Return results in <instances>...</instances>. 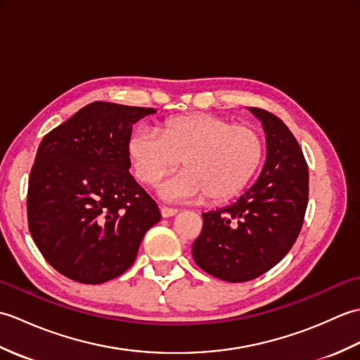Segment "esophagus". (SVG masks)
Instances as JSON below:
<instances>
[{"instance_id":"1","label":"esophagus","mask_w":360,"mask_h":360,"mask_svg":"<svg viewBox=\"0 0 360 360\" xmlns=\"http://www.w3.org/2000/svg\"><path fill=\"white\" fill-rule=\"evenodd\" d=\"M176 213H178V209L167 207V205H160V215H162L164 218H170V217H174Z\"/></svg>"}]
</instances>
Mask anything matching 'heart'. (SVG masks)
I'll use <instances>...</instances> for the list:
<instances>
[{"mask_svg":"<svg viewBox=\"0 0 360 360\" xmlns=\"http://www.w3.org/2000/svg\"><path fill=\"white\" fill-rule=\"evenodd\" d=\"M136 178L155 186L162 176L184 164L160 187L170 200L201 198L231 200L248 186L264 155V141L257 128L233 124L210 112L168 119L160 133L142 128L128 143Z\"/></svg>","mask_w":360,"mask_h":360,"instance_id":"heart-1","label":"heart"}]
</instances>
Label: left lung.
Segmentation results:
<instances>
[{
    "label": "left lung",
    "instance_id": "8db88e82",
    "mask_svg": "<svg viewBox=\"0 0 360 360\" xmlns=\"http://www.w3.org/2000/svg\"><path fill=\"white\" fill-rule=\"evenodd\" d=\"M250 111L266 133L263 172L233 204L202 213L192 248L202 271L231 283L254 280L277 264L294 246L308 205V164L294 134L275 114Z\"/></svg>",
    "mask_w": 360,
    "mask_h": 360
}]
</instances>
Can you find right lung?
Returning a JSON list of instances; mask_svg holds the SVG:
<instances>
[{
	"mask_svg": "<svg viewBox=\"0 0 360 360\" xmlns=\"http://www.w3.org/2000/svg\"><path fill=\"white\" fill-rule=\"evenodd\" d=\"M153 108L93 102L43 137L27 187V224L53 269L85 285L119 277L160 219L129 174L128 143Z\"/></svg>",
	"mask_w": 360,
	"mask_h": 360,
	"instance_id": "add662e5",
	"label": "right lung"
}]
</instances>
